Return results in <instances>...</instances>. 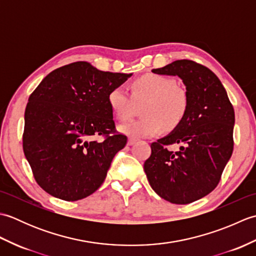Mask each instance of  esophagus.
<instances>
[{
	"mask_svg": "<svg viewBox=\"0 0 256 256\" xmlns=\"http://www.w3.org/2000/svg\"><path fill=\"white\" fill-rule=\"evenodd\" d=\"M135 143H136V140L132 138H128V146H132V145H134Z\"/></svg>",
	"mask_w": 256,
	"mask_h": 256,
	"instance_id": "34e87169",
	"label": "esophagus"
}]
</instances>
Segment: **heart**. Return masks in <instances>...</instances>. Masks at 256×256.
<instances>
[{"instance_id": "heart-1", "label": "heart", "mask_w": 256, "mask_h": 256, "mask_svg": "<svg viewBox=\"0 0 256 256\" xmlns=\"http://www.w3.org/2000/svg\"><path fill=\"white\" fill-rule=\"evenodd\" d=\"M132 94L123 86H114L108 94V104L118 120L133 116L136 104H142L143 118L120 126V131L132 138H146L160 134L164 128H175L188 110V96L176 81L166 76L148 74L135 79Z\"/></svg>"}]
</instances>
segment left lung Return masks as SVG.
Listing matches in <instances>:
<instances>
[{"label": "left lung", "mask_w": 256, "mask_h": 256, "mask_svg": "<svg viewBox=\"0 0 256 256\" xmlns=\"http://www.w3.org/2000/svg\"><path fill=\"white\" fill-rule=\"evenodd\" d=\"M152 72L182 80L188 110L172 133L150 144L144 170L160 197L187 204L218 186L233 152L234 110L219 78L202 64L182 59ZM172 144L181 145L178 152L166 148Z\"/></svg>", "instance_id": "obj_1"}]
</instances>
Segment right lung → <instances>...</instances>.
I'll use <instances>...</instances> for the list:
<instances>
[{
	"label": "right lung",
	"mask_w": 256,
	"mask_h": 256,
	"mask_svg": "<svg viewBox=\"0 0 256 256\" xmlns=\"http://www.w3.org/2000/svg\"><path fill=\"white\" fill-rule=\"evenodd\" d=\"M131 76L77 62L47 74L30 96L23 150L46 192L76 201L104 182L113 157L128 142L116 132L108 94ZM98 136L105 138L96 141Z\"/></svg>",
	"instance_id": "add662e5"
}]
</instances>
